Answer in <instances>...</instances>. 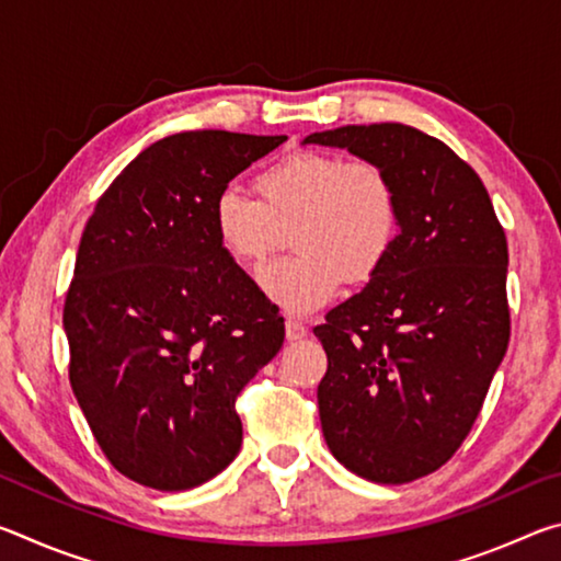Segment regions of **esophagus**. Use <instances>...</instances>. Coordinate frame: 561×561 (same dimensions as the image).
<instances>
[{
  "label": "esophagus",
  "instance_id": "1",
  "mask_svg": "<svg viewBox=\"0 0 561 561\" xmlns=\"http://www.w3.org/2000/svg\"><path fill=\"white\" fill-rule=\"evenodd\" d=\"M309 334V329L301 324V321L297 319H287V339L289 341H299Z\"/></svg>",
  "mask_w": 561,
  "mask_h": 561
}]
</instances>
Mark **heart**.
Returning a JSON list of instances; mask_svg holds the SVG:
<instances>
[{"mask_svg":"<svg viewBox=\"0 0 561 561\" xmlns=\"http://www.w3.org/2000/svg\"><path fill=\"white\" fill-rule=\"evenodd\" d=\"M254 190L260 203L232 187L217 195L215 234L244 267H262L291 234L297 254L260 277L287 314H311L344 279L366 284L391 257L401 210L391 175L374 160L299 150L264 168Z\"/></svg>","mask_w":561,"mask_h":561,"instance_id":"heart-1","label":"heart"}]
</instances>
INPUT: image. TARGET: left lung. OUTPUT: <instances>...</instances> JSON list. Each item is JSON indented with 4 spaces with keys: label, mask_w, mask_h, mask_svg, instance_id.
Instances as JSON below:
<instances>
[{
    "label": "left lung",
    "mask_w": 561,
    "mask_h": 561,
    "mask_svg": "<svg viewBox=\"0 0 561 561\" xmlns=\"http://www.w3.org/2000/svg\"><path fill=\"white\" fill-rule=\"evenodd\" d=\"M391 175L401 227L391 257L314 329L329 368L319 417L358 478L403 485L468 438L510 341L507 240L478 173L403 123L311 133Z\"/></svg>",
    "instance_id": "8db88e82"
}]
</instances>
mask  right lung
I'll use <instances>...</instances> for the list:
<instances>
[{
  "instance_id": "1",
  "label": "right lung",
  "mask_w": 561,
  "mask_h": 561,
  "mask_svg": "<svg viewBox=\"0 0 561 561\" xmlns=\"http://www.w3.org/2000/svg\"><path fill=\"white\" fill-rule=\"evenodd\" d=\"M287 136L185 130L123 168L89 217L64 304L76 401L113 468L203 485L242 445L234 398L284 319L222 250L213 205Z\"/></svg>"
}]
</instances>
